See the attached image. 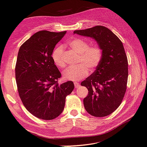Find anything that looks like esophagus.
I'll list each match as a JSON object with an SVG mask.
<instances>
[{"mask_svg": "<svg viewBox=\"0 0 147 147\" xmlns=\"http://www.w3.org/2000/svg\"><path fill=\"white\" fill-rule=\"evenodd\" d=\"M74 85L75 88H78L80 87V84L78 82H74Z\"/></svg>", "mask_w": 147, "mask_h": 147, "instance_id": "34e87169", "label": "esophagus"}]
</instances>
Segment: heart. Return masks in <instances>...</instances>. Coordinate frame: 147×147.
I'll list each match as a JSON object with an SVG mask.
<instances>
[{"instance_id": "obj_1", "label": "heart", "mask_w": 147, "mask_h": 147, "mask_svg": "<svg viewBox=\"0 0 147 147\" xmlns=\"http://www.w3.org/2000/svg\"><path fill=\"white\" fill-rule=\"evenodd\" d=\"M69 46L78 54V65L70 67L63 71V77L67 80L78 81L84 78L90 71H94L100 65L103 57V51L100 47L96 45L89 46V43L84 39L76 38L71 40ZM64 46L58 45L53 49L51 57L55 64L58 68L65 67L64 60Z\"/></svg>"}]
</instances>
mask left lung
<instances>
[{
  "label": "left lung",
  "mask_w": 147,
  "mask_h": 147,
  "mask_svg": "<svg viewBox=\"0 0 147 147\" xmlns=\"http://www.w3.org/2000/svg\"><path fill=\"white\" fill-rule=\"evenodd\" d=\"M74 33L94 38L103 51L100 65L81 83L88 89L84 99L85 110L95 117H105L116 111L127 90L128 60L121 41L102 26L76 30Z\"/></svg>",
  "instance_id": "left-lung-1"
}]
</instances>
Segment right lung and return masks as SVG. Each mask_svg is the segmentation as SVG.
<instances>
[{
	"instance_id": "1",
	"label": "right lung",
	"mask_w": 147,
	"mask_h": 147,
	"mask_svg": "<svg viewBox=\"0 0 147 147\" xmlns=\"http://www.w3.org/2000/svg\"><path fill=\"white\" fill-rule=\"evenodd\" d=\"M65 33L38 31L18 51L15 65L18 94L26 109L39 119L57 118L64 109L66 96L74 88L72 81L58 84L61 73L51 57Z\"/></svg>"
}]
</instances>
